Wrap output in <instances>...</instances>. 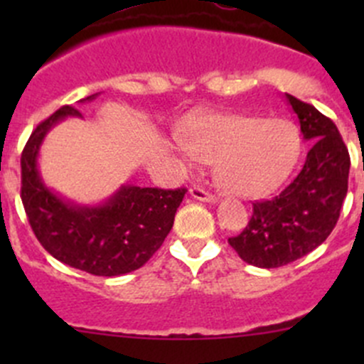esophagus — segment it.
<instances>
[{
	"instance_id": "34e87169",
	"label": "esophagus",
	"mask_w": 364,
	"mask_h": 364,
	"mask_svg": "<svg viewBox=\"0 0 364 364\" xmlns=\"http://www.w3.org/2000/svg\"><path fill=\"white\" fill-rule=\"evenodd\" d=\"M190 196L193 197V199H197V200H200V203H209V204H215L216 200V197L213 196V193H209V192H205V190H203V188H192L190 190Z\"/></svg>"
}]
</instances>
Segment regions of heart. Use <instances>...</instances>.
<instances>
[{
  "instance_id": "heart-1",
  "label": "heart",
  "mask_w": 364,
  "mask_h": 364,
  "mask_svg": "<svg viewBox=\"0 0 364 364\" xmlns=\"http://www.w3.org/2000/svg\"><path fill=\"white\" fill-rule=\"evenodd\" d=\"M303 139L292 121L243 114H204L190 119L176 144L179 161L215 164L225 192L255 199L277 190L294 171Z\"/></svg>"
}]
</instances>
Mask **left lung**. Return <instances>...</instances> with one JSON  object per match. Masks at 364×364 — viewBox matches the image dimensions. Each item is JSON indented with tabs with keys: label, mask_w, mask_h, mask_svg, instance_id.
Returning <instances> with one entry per match:
<instances>
[{
	"label": "left lung",
	"mask_w": 364,
	"mask_h": 364,
	"mask_svg": "<svg viewBox=\"0 0 364 364\" xmlns=\"http://www.w3.org/2000/svg\"><path fill=\"white\" fill-rule=\"evenodd\" d=\"M301 135L310 142L306 161L277 197L253 204L243 232L229 245L255 267H280L324 243L340 218L347 196L350 159L336 124L314 105L285 93Z\"/></svg>",
	"instance_id": "1"
}]
</instances>
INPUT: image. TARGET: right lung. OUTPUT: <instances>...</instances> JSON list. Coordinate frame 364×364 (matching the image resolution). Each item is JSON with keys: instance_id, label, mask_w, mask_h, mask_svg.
Returning <instances> with one entry per match:
<instances>
[{"instance_id": "right-lung-1", "label": "right lung", "mask_w": 364, "mask_h": 364, "mask_svg": "<svg viewBox=\"0 0 364 364\" xmlns=\"http://www.w3.org/2000/svg\"><path fill=\"white\" fill-rule=\"evenodd\" d=\"M98 93L82 98L91 102ZM67 117H82L65 105L36 127L21 156L26 215L43 248L70 267L119 277L144 266L171 232L186 190L121 185L100 204H79L46 185L38 168L43 139Z\"/></svg>"}]
</instances>
